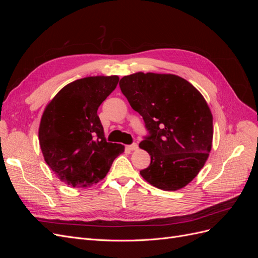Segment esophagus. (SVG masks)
<instances>
[{
	"label": "esophagus",
	"mask_w": 258,
	"mask_h": 258,
	"mask_svg": "<svg viewBox=\"0 0 258 258\" xmlns=\"http://www.w3.org/2000/svg\"><path fill=\"white\" fill-rule=\"evenodd\" d=\"M126 148H127V150H128L129 152L136 151V150H138V144H137V143H132V144H130V145H127Z\"/></svg>",
	"instance_id": "esophagus-1"
}]
</instances>
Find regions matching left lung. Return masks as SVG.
<instances>
[{"instance_id":"1","label":"left lung","mask_w":258,"mask_h":258,"mask_svg":"<svg viewBox=\"0 0 258 258\" xmlns=\"http://www.w3.org/2000/svg\"><path fill=\"white\" fill-rule=\"evenodd\" d=\"M119 87L148 132L140 147L150 154L151 163L140 173L159 189L183 188L205 166L212 147L213 117L205 98L173 74L139 72L123 76Z\"/></svg>"}]
</instances>
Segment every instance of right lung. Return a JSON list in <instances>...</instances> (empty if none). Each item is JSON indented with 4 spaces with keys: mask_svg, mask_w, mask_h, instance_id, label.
I'll return each mask as SVG.
<instances>
[{
    "mask_svg": "<svg viewBox=\"0 0 258 258\" xmlns=\"http://www.w3.org/2000/svg\"><path fill=\"white\" fill-rule=\"evenodd\" d=\"M118 76H90L68 84L46 106L38 139L46 163L62 182L84 188L104 178L121 144L106 142L98 116Z\"/></svg>",
    "mask_w": 258,
    "mask_h": 258,
    "instance_id": "obj_1",
    "label": "right lung"
}]
</instances>
